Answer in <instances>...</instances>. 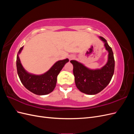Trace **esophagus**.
<instances>
[{
    "mask_svg": "<svg viewBox=\"0 0 134 134\" xmlns=\"http://www.w3.org/2000/svg\"><path fill=\"white\" fill-rule=\"evenodd\" d=\"M69 60H72V59H74V55H69Z\"/></svg>",
    "mask_w": 134,
    "mask_h": 134,
    "instance_id": "1",
    "label": "esophagus"
}]
</instances>
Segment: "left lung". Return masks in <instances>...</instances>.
Returning a JSON list of instances; mask_svg holds the SVG:
<instances>
[{"mask_svg": "<svg viewBox=\"0 0 134 134\" xmlns=\"http://www.w3.org/2000/svg\"><path fill=\"white\" fill-rule=\"evenodd\" d=\"M108 52V61L105 65L98 69H90L76 60H71L73 65L75 83L78 90L85 94L93 95L102 91L110 82L115 70V59L111 47L106 39L99 36Z\"/></svg>", "mask_w": 134, "mask_h": 134, "instance_id": "left-lung-1", "label": "left lung"}]
</instances>
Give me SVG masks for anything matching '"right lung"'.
<instances>
[{
	"instance_id": "right-lung-1",
	"label": "right lung",
	"mask_w": 134,
	"mask_h": 134,
	"mask_svg": "<svg viewBox=\"0 0 134 134\" xmlns=\"http://www.w3.org/2000/svg\"><path fill=\"white\" fill-rule=\"evenodd\" d=\"M23 46L20 48L17 56V73L21 83L28 91L37 95H46L54 91L57 82V76L65 64L69 62L66 59L56 62L49 70L41 75H35L28 72L20 61L19 54Z\"/></svg>"
}]
</instances>
